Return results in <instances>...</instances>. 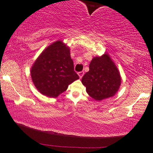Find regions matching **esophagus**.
<instances>
[{"label":"esophagus","instance_id":"esophagus-1","mask_svg":"<svg viewBox=\"0 0 153 153\" xmlns=\"http://www.w3.org/2000/svg\"><path fill=\"white\" fill-rule=\"evenodd\" d=\"M83 74H84V72H79V73H78V75L79 76V77H80V79H81L82 78V76H83Z\"/></svg>","mask_w":153,"mask_h":153}]
</instances>
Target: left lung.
<instances>
[{
	"instance_id": "1",
	"label": "left lung",
	"mask_w": 153,
	"mask_h": 153,
	"mask_svg": "<svg viewBox=\"0 0 153 153\" xmlns=\"http://www.w3.org/2000/svg\"><path fill=\"white\" fill-rule=\"evenodd\" d=\"M81 82L92 98L101 101L117 93L121 84V77L114 61L105 53L93 58L89 71L83 75Z\"/></svg>"
}]
</instances>
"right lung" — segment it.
<instances>
[{"mask_svg": "<svg viewBox=\"0 0 153 153\" xmlns=\"http://www.w3.org/2000/svg\"><path fill=\"white\" fill-rule=\"evenodd\" d=\"M31 78L39 93L56 97L79 79L74 70L70 48L62 41H56L46 48L33 63Z\"/></svg>", "mask_w": 153, "mask_h": 153, "instance_id": "obj_1", "label": "right lung"}]
</instances>
